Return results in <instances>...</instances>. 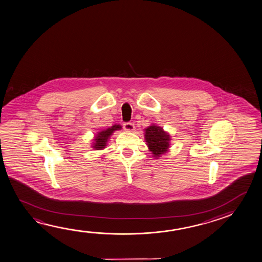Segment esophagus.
I'll list each match as a JSON object with an SVG mask.
<instances>
[{
  "instance_id": "1",
  "label": "esophagus",
  "mask_w": 262,
  "mask_h": 262,
  "mask_svg": "<svg viewBox=\"0 0 262 262\" xmlns=\"http://www.w3.org/2000/svg\"><path fill=\"white\" fill-rule=\"evenodd\" d=\"M123 128H124L125 130H127V132H134V129H135V126L133 123H130V122H126L123 125Z\"/></svg>"
}]
</instances>
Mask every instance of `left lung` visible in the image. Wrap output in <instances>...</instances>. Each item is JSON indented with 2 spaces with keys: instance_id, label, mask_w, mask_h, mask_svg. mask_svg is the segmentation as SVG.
Listing matches in <instances>:
<instances>
[{
  "instance_id": "left-lung-1",
  "label": "left lung",
  "mask_w": 262,
  "mask_h": 262,
  "mask_svg": "<svg viewBox=\"0 0 262 262\" xmlns=\"http://www.w3.org/2000/svg\"><path fill=\"white\" fill-rule=\"evenodd\" d=\"M144 139L146 145L155 159L167 154L172 140L167 132L155 124L150 125L144 129Z\"/></svg>"
}]
</instances>
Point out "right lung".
I'll return each instance as SVG.
<instances>
[{"label":"right lung","mask_w":262,"mask_h":262,"mask_svg":"<svg viewBox=\"0 0 262 262\" xmlns=\"http://www.w3.org/2000/svg\"><path fill=\"white\" fill-rule=\"evenodd\" d=\"M120 129H121V126L120 124H114L112 125V127H108L107 129L99 130V133L94 136L91 148H93V150H104L113 133Z\"/></svg>","instance_id":"obj_1"}]
</instances>
